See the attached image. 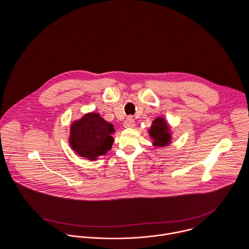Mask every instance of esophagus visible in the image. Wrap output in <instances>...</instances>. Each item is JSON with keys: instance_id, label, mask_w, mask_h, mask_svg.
Here are the masks:
<instances>
[{"instance_id": "obj_1", "label": "esophagus", "mask_w": 249, "mask_h": 249, "mask_svg": "<svg viewBox=\"0 0 249 249\" xmlns=\"http://www.w3.org/2000/svg\"><path fill=\"white\" fill-rule=\"evenodd\" d=\"M124 127L125 128H132L135 126V122H134V119L132 117H128L125 121H124Z\"/></svg>"}]
</instances>
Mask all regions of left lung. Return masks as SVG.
Segmentation results:
<instances>
[{
  "mask_svg": "<svg viewBox=\"0 0 249 249\" xmlns=\"http://www.w3.org/2000/svg\"><path fill=\"white\" fill-rule=\"evenodd\" d=\"M153 144L156 146H167L172 141V133L166 120L162 117L156 118L148 130Z\"/></svg>",
  "mask_w": 249,
  "mask_h": 249,
  "instance_id": "obj_1",
  "label": "left lung"
}]
</instances>
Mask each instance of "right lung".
Masks as SVG:
<instances>
[{
    "instance_id": "right-lung-1",
    "label": "right lung",
    "mask_w": 249,
    "mask_h": 249,
    "mask_svg": "<svg viewBox=\"0 0 249 249\" xmlns=\"http://www.w3.org/2000/svg\"><path fill=\"white\" fill-rule=\"evenodd\" d=\"M115 132L109 124L98 113H87L81 119L72 122L69 142L72 150L88 160H97L111 149Z\"/></svg>"
}]
</instances>
